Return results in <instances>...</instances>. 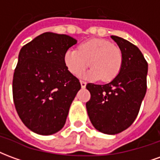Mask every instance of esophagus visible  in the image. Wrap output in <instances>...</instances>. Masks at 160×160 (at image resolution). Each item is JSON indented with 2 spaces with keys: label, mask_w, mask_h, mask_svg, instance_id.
Wrapping results in <instances>:
<instances>
[{
  "label": "esophagus",
  "mask_w": 160,
  "mask_h": 160,
  "mask_svg": "<svg viewBox=\"0 0 160 160\" xmlns=\"http://www.w3.org/2000/svg\"><path fill=\"white\" fill-rule=\"evenodd\" d=\"M80 85H81V87H82V88H85L86 86H87V82L84 81V80H80Z\"/></svg>",
  "instance_id": "34e87169"
}]
</instances>
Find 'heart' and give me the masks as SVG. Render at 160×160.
Returning <instances> with one entry per match:
<instances>
[{"label": "heart", "instance_id": "1", "mask_svg": "<svg viewBox=\"0 0 160 160\" xmlns=\"http://www.w3.org/2000/svg\"><path fill=\"white\" fill-rule=\"evenodd\" d=\"M64 63L70 73L77 75L87 67L92 68L83 74L91 80L111 81L118 76L122 66V53L119 47L105 39H91L80 44L78 49H68Z\"/></svg>", "mask_w": 160, "mask_h": 160}]
</instances>
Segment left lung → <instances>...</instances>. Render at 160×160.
I'll return each mask as SVG.
<instances>
[{
    "label": "left lung",
    "mask_w": 160,
    "mask_h": 160,
    "mask_svg": "<svg viewBox=\"0 0 160 160\" xmlns=\"http://www.w3.org/2000/svg\"><path fill=\"white\" fill-rule=\"evenodd\" d=\"M111 38L122 53V66L110 83H88L91 93L87 102L88 117L93 127L104 134H117L134 122L147 92L148 65L141 50L128 40Z\"/></svg>",
    "instance_id": "obj_1"
}]
</instances>
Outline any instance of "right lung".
Segmentation results:
<instances>
[{"mask_svg":"<svg viewBox=\"0 0 160 160\" xmlns=\"http://www.w3.org/2000/svg\"><path fill=\"white\" fill-rule=\"evenodd\" d=\"M77 40L44 32L20 49L13 73L12 97L23 123L34 133L61 130L81 86L67 68L64 54Z\"/></svg>","mask_w":160,"mask_h":160,"instance_id":"obj_1","label":"right lung"}]
</instances>
